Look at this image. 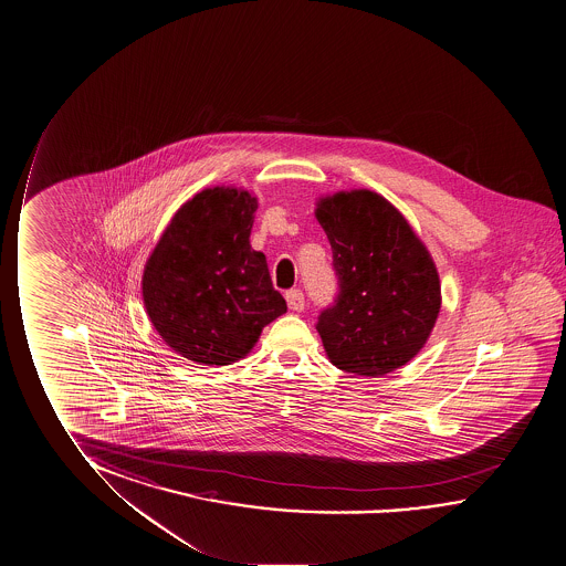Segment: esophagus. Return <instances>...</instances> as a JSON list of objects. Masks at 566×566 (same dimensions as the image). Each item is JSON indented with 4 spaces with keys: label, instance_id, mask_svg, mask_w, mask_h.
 <instances>
[{
    "label": "esophagus",
    "instance_id": "34e87169",
    "mask_svg": "<svg viewBox=\"0 0 566 566\" xmlns=\"http://www.w3.org/2000/svg\"><path fill=\"white\" fill-rule=\"evenodd\" d=\"M285 298H287L289 308H291V311H295V313L303 311L304 295L301 289H291V291H287Z\"/></svg>",
    "mask_w": 566,
    "mask_h": 566
}]
</instances>
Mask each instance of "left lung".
I'll return each instance as SVG.
<instances>
[{"label":"left lung","instance_id":"8db88e82","mask_svg":"<svg viewBox=\"0 0 566 566\" xmlns=\"http://www.w3.org/2000/svg\"><path fill=\"white\" fill-rule=\"evenodd\" d=\"M316 219L338 275L336 301L316 324L329 361L363 377L395 371L422 349L441 308L428 248L397 207L369 189L322 197Z\"/></svg>","mask_w":566,"mask_h":566}]
</instances>
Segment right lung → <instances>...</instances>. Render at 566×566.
I'll list each match as a JSON object with an SVG mask.
<instances>
[{"instance_id": "right-lung-1", "label": "right lung", "mask_w": 566, "mask_h": 566, "mask_svg": "<svg viewBox=\"0 0 566 566\" xmlns=\"http://www.w3.org/2000/svg\"><path fill=\"white\" fill-rule=\"evenodd\" d=\"M255 209L244 189H203L179 207L144 265L146 314L189 361L237 363L287 313L265 255L250 245Z\"/></svg>"}]
</instances>
